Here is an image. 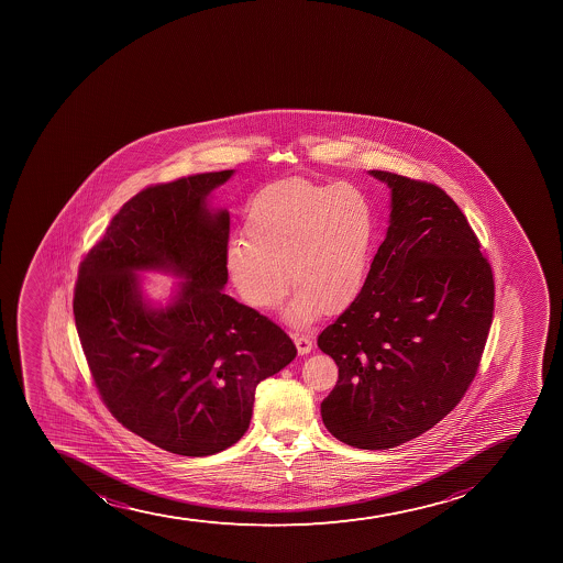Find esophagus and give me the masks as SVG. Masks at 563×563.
Returning a JSON list of instances; mask_svg holds the SVG:
<instances>
[{
	"mask_svg": "<svg viewBox=\"0 0 563 563\" xmlns=\"http://www.w3.org/2000/svg\"><path fill=\"white\" fill-rule=\"evenodd\" d=\"M291 338H294V343H296L297 352H299L301 356L302 354H308V352L312 351L313 343L312 340L308 338V335L294 334L291 335Z\"/></svg>",
	"mask_w": 563,
	"mask_h": 563,
	"instance_id": "1",
	"label": "esophagus"
}]
</instances>
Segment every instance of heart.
Returning a JSON list of instances; mask_svg holds the SVG:
<instances>
[{
	"label": "heart",
	"instance_id": "1",
	"mask_svg": "<svg viewBox=\"0 0 563 563\" xmlns=\"http://www.w3.org/2000/svg\"><path fill=\"white\" fill-rule=\"evenodd\" d=\"M242 233L225 253L229 277L255 310H275L296 294L286 319L297 327L351 307L367 277L374 211L360 187L305 178L275 181L245 209ZM289 275H285V267Z\"/></svg>",
	"mask_w": 563,
	"mask_h": 563
}]
</instances>
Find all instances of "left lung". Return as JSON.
I'll return each mask as SVG.
<instances>
[{
	"mask_svg": "<svg viewBox=\"0 0 563 563\" xmlns=\"http://www.w3.org/2000/svg\"><path fill=\"white\" fill-rule=\"evenodd\" d=\"M390 187V225L351 307L319 334L340 367L321 404L335 439L389 450L466 395L494 318V273L439 185L371 170Z\"/></svg>",
	"mask_w": 563,
	"mask_h": 563,
	"instance_id": "1",
	"label": "left lung"
}]
</instances>
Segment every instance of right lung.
<instances>
[{"label":"right lung","instance_id":"right-lung-1","mask_svg":"<svg viewBox=\"0 0 563 563\" xmlns=\"http://www.w3.org/2000/svg\"><path fill=\"white\" fill-rule=\"evenodd\" d=\"M233 170L132 196L78 267L73 313L108 411L176 455L225 450L250 428L256 385L297 356L285 330L225 296L229 212L206 198ZM186 278L170 308L142 302L134 272Z\"/></svg>","mask_w":563,"mask_h":563}]
</instances>
